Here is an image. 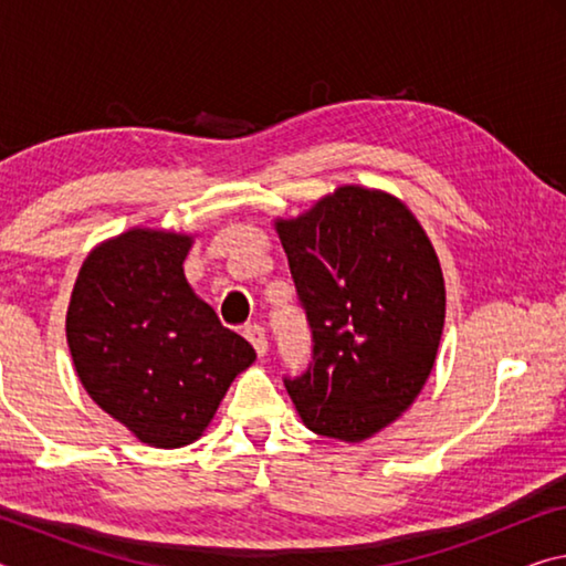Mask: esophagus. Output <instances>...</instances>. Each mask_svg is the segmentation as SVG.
I'll use <instances>...</instances> for the list:
<instances>
[{
  "mask_svg": "<svg viewBox=\"0 0 566 566\" xmlns=\"http://www.w3.org/2000/svg\"><path fill=\"white\" fill-rule=\"evenodd\" d=\"M244 337H247L249 342H252V347L256 349V354H260V357H264L266 347H270V344H266V334H264L262 324H247V327H244Z\"/></svg>",
  "mask_w": 566,
  "mask_h": 566,
  "instance_id": "34e87169",
  "label": "esophagus"
}]
</instances>
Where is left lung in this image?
Instances as JSON below:
<instances>
[{
    "label": "left lung",
    "instance_id": "1",
    "mask_svg": "<svg viewBox=\"0 0 566 566\" xmlns=\"http://www.w3.org/2000/svg\"><path fill=\"white\" fill-rule=\"evenodd\" d=\"M274 227L312 329L310 367L284 387L312 432L361 442L434 367L447 304L434 247L397 197L354 185Z\"/></svg>",
    "mask_w": 566,
    "mask_h": 566
}]
</instances>
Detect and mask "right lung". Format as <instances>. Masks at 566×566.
I'll use <instances>...</instances> for the list:
<instances>
[{"mask_svg":"<svg viewBox=\"0 0 566 566\" xmlns=\"http://www.w3.org/2000/svg\"><path fill=\"white\" fill-rule=\"evenodd\" d=\"M191 237L129 229L94 247L66 310V344L87 395L145 444L202 437L239 371L256 359L191 292Z\"/></svg>","mask_w":566,"mask_h":566,"instance_id":"right-lung-1","label":"right lung"}]
</instances>
